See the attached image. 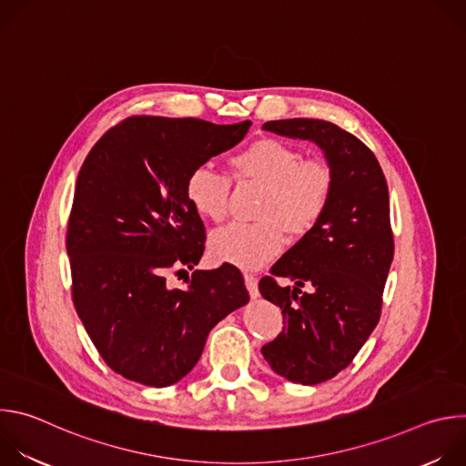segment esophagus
<instances>
[{"label": "esophagus", "mask_w": 466, "mask_h": 466, "mask_svg": "<svg viewBox=\"0 0 466 466\" xmlns=\"http://www.w3.org/2000/svg\"><path fill=\"white\" fill-rule=\"evenodd\" d=\"M243 279H245V286H247L250 297L258 299V295H259V291H258V279L254 275H245Z\"/></svg>", "instance_id": "esophagus-1"}]
</instances>
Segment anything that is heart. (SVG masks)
Instances as JSON below:
<instances>
[{
	"instance_id": "1",
	"label": "heart",
	"mask_w": 466,
	"mask_h": 466,
	"mask_svg": "<svg viewBox=\"0 0 466 466\" xmlns=\"http://www.w3.org/2000/svg\"><path fill=\"white\" fill-rule=\"evenodd\" d=\"M239 178L265 186L258 218L259 223H230L210 238V252L218 261L258 269L277 258L291 236L309 232L324 216L331 171L320 160L304 155L280 140L263 138L232 158ZM189 207L205 219L221 221L228 210V178L208 166L195 167L186 178Z\"/></svg>"
}]
</instances>
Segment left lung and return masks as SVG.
I'll list each match as a JSON object with an SVG mask.
<instances>
[{
    "label": "left lung",
    "instance_id": "8db88e82",
    "mask_svg": "<svg viewBox=\"0 0 466 466\" xmlns=\"http://www.w3.org/2000/svg\"><path fill=\"white\" fill-rule=\"evenodd\" d=\"M261 128L313 142L331 171L324 216L259 280L261 297L284 315L279 338L261 349L265 361L293 383L315 385L349 367L380 320L394 250L389 189L374 153L334 123L295 117ZM304 285L312 291L299 298Z\"/></svg>",
    "mask_w": 466,
    "mask_h": 466
}]
</instances>
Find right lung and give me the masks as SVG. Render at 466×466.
<instances>
[{"mask_svg":"<svg viewBox=\"0 0 466 466\" xmlns=\"http://www.w3.org/2000/svg\"><path fill=\"white\" fill-rule=\"evenodd\" d=\"M250 121L128 117L88 153L66 236L72 297L105 363L127 380L167 387L203 354L210 329L248 302L239 269H195L186 289L166 284L193 269L205 225L186 198L187 175L234 146Z\"/></svg>","mask_w":466,"mask_h":466,"instance_id":"obj_1","label":"right lung"}]
</instances>
